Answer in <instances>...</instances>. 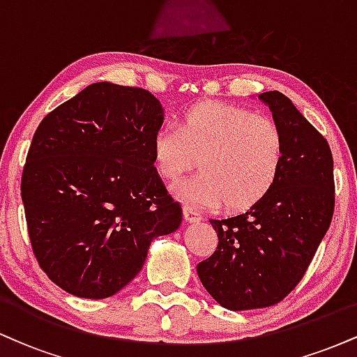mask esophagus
Masks as SVG:
<instances>
[{
  "label": "esophagus",
  "mask_w": 357,
  "mask_h": 357,
  "mask_svg": "<svg viewBox=\"0 0 357 357\" xmlns=\"http://www.w3.org/2000/svg\"><path fill=\"white\" fill-rule=\"evenodd\" d=\"M183 213H184V220H186L188 223H198V221H202V215L190 206H184Z\"/></svg>",
  "instance_id": "esophagus-1"
}]
</instances>
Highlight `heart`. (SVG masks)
Here are the masks:
<instances>
[{"mask_svg":"<svg viewBox=\"0 0 357 357\" xmlns=\"http://www.w3.org/2000/svg\"><path fill=\"white\" fill-rule=\"evenodd\" d=\"M196 159L202 173L176 184V198L202 210L225 203L228 210L243 211L275 186L285 139L272 119L228 102H203L153 137V165L161 178L176 181Z\"/></svg>","mask_w":357,"mask_h":357,"instance_id":"obj_1","label":"heart"}]
</instances>
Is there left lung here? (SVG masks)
I'll list each match as a JSON object with an SVG mask.
<instances>
[{
  "label": "left lung",
  "instance_id": "obj_1",
  "mask_svg": "<svg viewBox=\"0 0 357 357\" xmlns=\"http://www.w3.org/2000/svg\"><path fill=\"white\" fill-rule=\"evenodd\" d=\"M285 139V159L272 191L245 213L210 220L218 247L199 261L198 277L225 309L280 302L304 277L334 213V161L327 141L278 90L258 96Z\"/></svg>",
  "mask_w": 357,
  "mask_h": 357
}]
</instances>
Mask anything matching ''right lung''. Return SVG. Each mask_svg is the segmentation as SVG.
<instances>
[{
	"instance_id": "1",
	"label": "right lung",
	"mask_w": 357,
	"mask_h": 357,
	"mask_svg": "<svg viewBox=\"0 0 357 357\" xmlns=\"http://www.w3.org/2000/svg\"><path fill=\"white\" fill-rule=\"evenodd\" d=\"M165 109L142 89L97 82L40 122L22 199L31 247L72 296L117 294L144 265L151 241L181 225L183 210L153 165Z\"/></svg>"
}]
</instances>
